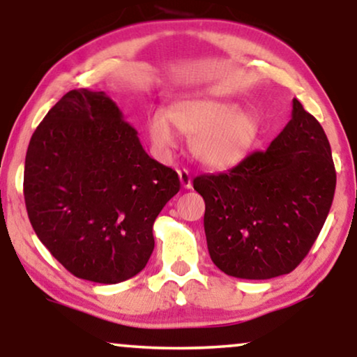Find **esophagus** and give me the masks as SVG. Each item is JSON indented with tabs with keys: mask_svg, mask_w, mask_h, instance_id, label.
<instances>
[{
	"mask_svg": "<svg viewBox=\"0 0 357 357\" xmlns=\"http://www.w3.org/2000/svg\"><path fill=\"white\" fill-rule=\"evenodd\" d=\"M178 177H180V183H182V187L185 190H190L192 188V175L187 169H182L178 170Z\"/></svg>",
	"mask_w": 357,
	"mask_h": 357,
	"instance_id": "34e87169",
	"label": "esophagus"
}]
</instances>
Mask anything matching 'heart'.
Instances as JSON below:
<instances>
[{"label":"heart","mask_w":357,"mask_h":357,"mask_svg":"<svg viewBox=\"0 0 357 357\" xmlns=\"http://www.w3.org/2000/svg\"><path fill=\"white\" fill-rule=\"evenodd\" d=\"M178 131L192 138L190 148L199 162L211 169H229L242 162L260 135L255 112L237 109L218 97H188L172 109H155L148 116V135L159 153L178 144Z\"/></svg>","instance_id":"heart-1"}]
</instances>
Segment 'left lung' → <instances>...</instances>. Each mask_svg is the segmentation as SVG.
<instances>
[{"label":"left lung","instance_id":"1","mask_svg":"<svg viewBox=\"0 0 357 357\" xmlns=\"http://www.w3.org/2000/svg\"><path fill=\"white\" fill-rule=\"evenodd\" d=\"M336 187L324 128L292 99V116L266 151L222 174L199 175L204 234L214 265L241 280L287 275L324 227Z\"/></svg>","mask_w":357,"mask_h":357}]
</instances>
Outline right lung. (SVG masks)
<instances>
[{"instance_id": "add662e5", "label": "right lung", "mask_w": 357, "mask_h": 357, "mask_svg": "<svg viewBox=\"0 0 357 357\" xmlns=\"http://www.w3.org/2000/svg\"><path fill=\"white\" fill-rule=\"evenodd\" d=\"M180 190L105 92H66L33 131L24 199L37 237L71 275L116 284L143 270L153 224Z\"/></svg>"}]
</instances>
